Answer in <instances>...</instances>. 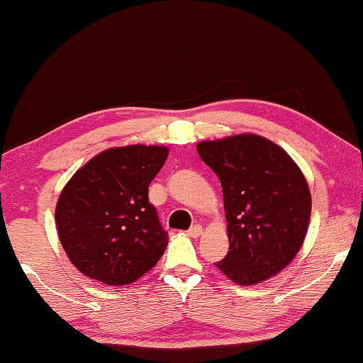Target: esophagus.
Listing matches in <instances>:
<instances>
[{
	"mask_svg": "<svg viewBox=\"0 0 363 363\" xmlns=\"http://www.w3.org/2000/svg\"><path fill=\"white\" fill-rule=\"evenodd\" d=\"M202 232H203V228H202L201 223H196V225H192L191 228H189V232H187V233H189V237L197 238V237H201Z\"/></svg>",
	"mask_w": 363,
	"mask_h": 363,
	"instance_id": "34e87169",
	"label": "esophagus"
}]
</instances>
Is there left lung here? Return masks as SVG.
I'll list each match as a JSON object with an SVG mask.
<instances>
[{"mask_svg": "<svg viewBox=\"0 0 363 363\" xmlns=\"http://www.w3.org/2000/svg\"><path fill=\"white\" fill-rule=\"evenodd\" d=\"M223 191L228 253L217 268L237 284L253 286L293 262L308 232L311 192L283 147L258 135L197 145Z\"/></svg>", "mask_w": 363, "mask_h": 363, "instance_id": "obj_1", "label": "left lung"}]
</instances>
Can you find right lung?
Listing matches in <instances>:
<instances>
[{
  "label": "right lung",
  "mask_w": 363,
  "mask_h": 363,
  "mask_svg": "<svg viewBox=\"0 0 363 363\" xmlns=\"http://www.w3.org/2000/svg\"><path fill=\"white\" fill-rule=\"evenodd\" d=\"M167 147H110L82 166L55 206L59 240L75 268L110 286L136 281L167 247L147 187L166 162Z\"/></svg>",
  "instance_id": "right-lung-1"
}]
</instances>
